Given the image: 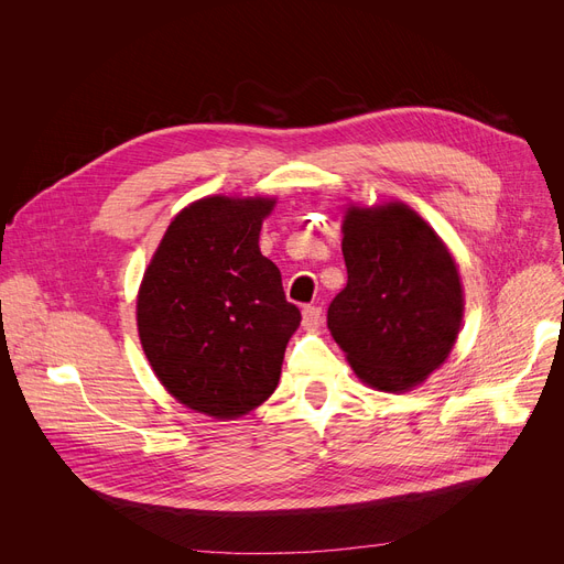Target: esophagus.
<instances>
[{
	"instance_id": "34e87169",
	"label": "esophagus",
	"mask_w": 564,
	"mask_h": 564,
	"mask_svg": "<svg viewBox=\"0 0 564 564\" xmlns=\"http://www.w3.org/2000/svg\"><path fill=\"white\" fill-rule=\"evenodd\" d=\"M302 322H304L306 329L319 327V324H322V308H319V306H313V304L304 306V311H302Z\"/></svg>"
}]
</instances>
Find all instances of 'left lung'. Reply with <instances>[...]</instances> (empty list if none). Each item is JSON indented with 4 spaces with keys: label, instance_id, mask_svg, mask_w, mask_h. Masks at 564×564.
<instances>
[{
    "label": "left lung",
    "instance_id": "left-lung-1",
    "mask_svg": "<svg viewBox=\"0 0 564 564\" xmlns=\"http://www.w3.org/2000/svg\"><path fill=\"white\" fill-rule=\"evenodd\" d=\"M347 285L327 327L366 383L406 391L453 349L464 311L457 264L434 230L402 203L349 207L343 224Z\"/></svg>",
    "mask_w": 564,
    "mask_h": 564
}]
</instances>
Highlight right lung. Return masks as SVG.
<instances>
[{
  "instance_id": "add662e5",
  "label": "right lung",
  "mask_w": 564,
  "mask_h": 564,
  "mask_svg": "<svg viewBox=\"0 0 564 564\" xmlns=\"http://www.w3.org/2000/svg\"><path fill=\"white\" fill-rule=\"evenodd\" d=\"M274 200L213 196L166 228L137 302L139 338L166 391L194 411L237 419L270 398L300 308L258 235Z\"/></svg>"
}]
</instances>
